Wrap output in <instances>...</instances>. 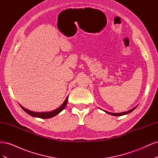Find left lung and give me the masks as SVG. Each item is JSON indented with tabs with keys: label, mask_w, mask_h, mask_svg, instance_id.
Listing matches in <instances>:
<instances>
[{
	"label": "left lung",
	"mask_w": 158,
	"mask_h": 158,
	"mask_svg": "<svg viewBox=\"0 0 158 158\" xmlns=\"http://www.w3.org/2000/svg\"><path fill=\"white\" fill-rule=\"evenodd\" d=\"M137 106H138V105L136 106H135V107H133L132 109H130V110H128V111H125V112H122V113H110V112H108V111H104V110H103V111H105L106 113H108V114H111V115H113V116H122V115H125V114H128V113H131L132 111H134V110H135L136 107H137Z\"/></svg>",
	"instance_id": "obj_1"
}]
</instances>
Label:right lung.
<instances>
[{"label":"right lung","instance_id":"right-lung-1","mask_svg":"<svg viewBox=\"0 0 158 158\" xmlns=\"http://www.w3.org/2000/svg\"><path fill=\"white\" fill-rule=\"evenodd\" d=\"M68 99H69V96L66 97L63 103L59 107L53 110V111H48V112H34V111H30V110H28V109H26L25 107H23V106H21L20 104H19V105H20V106L22 107V109L23 110H24L25 112H26L27 114H29L30 115H31L32 117L41 118H49L56 116V114H58L59 113H60L62 111H63V110L64 109V107H66V104H67Z\"/></svg>","mask_w":158,"mask_h":158}]
</instances>
